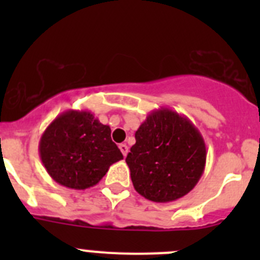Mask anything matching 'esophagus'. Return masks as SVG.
Listing matches in <instances>:
<instances>
[{"label": "esophagus", "instance_id": "obj_1", "mask_svg": "<svg viewBox=\"0 0 260 260\" xmlns=\"http://www.w3.org/2000/svg\"><path fill=\"white\" fill-rule=\"evenodd\" d=\"M119 149H120V152H122V154L123 156H127V153H128V146L125 145V143H120L119 145Z\"/></svg>", "mask_w": 260, "mask_h": 260}]
</instances>
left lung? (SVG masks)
I'll return each instance as SVG.
<instances>
[{
	"label": "left lung",
	"mask_w": 260,
	"mask_h": 260,
	"mask_svg": "<svg viewBox=\"0 0 260 260\" xmlns=\"http://www.w3.org/2000/svg\"><path fill=\"white\" fill-rule=\"evenodd\" d=\"M125 162L140 195L170 203L190 192L203 176L205 141L187 117L161 107L140 125Z\"/></svg>",
	"instance_id": "8db88e82"
}]
</instances>
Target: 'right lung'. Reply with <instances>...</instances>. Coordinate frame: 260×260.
<instances>
[{
	"label": "right lung",
	"instance_id": "obj_1",
	"mask_svg": "<svg viewBox=\"0 0 260 260\" xmlns=\"http://www.w3.org/2000/svg\"><path fill=\"white\" fill-rule=\"evenodd\" d=\"M39 153L50 177L73 190L93 187L112 165L123 159L111 138V127L89 111L73 109L57 115L44 131Z\"/></svg>",
	"mask_w": 260,
	"mask_h": 260
}]
</instances>
